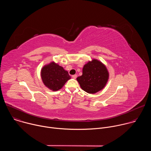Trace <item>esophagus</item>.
<instances>
[{"mask_svg":"<svg viewBox=\"0 0 151 151\" xmlns=\"http://www.w3.org/2000/svg\"><path fill=\"white\" fill-rule=\"evenodd\" d=\"M73 79H76V78H77V75H72V76Z\"/></svg>","mask_w":151,"mask_h":151,"instance_id":"1","label":"esophagus"}]
</instances>
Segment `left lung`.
I'll return each instance as SVG.
<instances>
[{"label":"left lung","instance_id":"left-lung-1","mask_svg":"<svg viewBox=\"0 0 151 151\" xmlns=\"http://www.w3.org/2000/svg\"><path fill=\"white\" fill-rule=\"evenodd\" d=\"M109 79V72L104 64L93 59L85 64L82 75L76 78L81 88L89 94L101 90Z\"/></svg>","mask_w":151,"mask_h":151}]
</instances>
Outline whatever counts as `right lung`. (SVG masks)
I'll return each instance as SVG.
<instances>
[{"instance_id": "add662e5", "label": "right lung", "mask_w": 151, "mask_h": 151, "mask_svg": "<svg viewBox=\"0 0 151 151\" xmlns=\"http://www.w3.org/2000/svg\"><path fill=\"white\" fill-rule=\"evenodd\" d=\"M40 75L43 83L47 88L54 91L61 89L71 78L68 71L54 61L42 68Z\"/></svg>"}]
</instances>
